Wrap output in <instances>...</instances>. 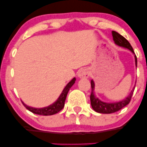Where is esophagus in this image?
I'll return each instance as SVG.
<instances>
[{"label": "esophagus", "mask_w": 147, "mask_h": 147, "mask_svg": "<svg viewBox=\"0 0 147 147\" xmlns=\"http://www.w3.org/2000/svg\"><path fill=\"white\" fill-rule=\"evenodd\" d=\"M78 76L80 78H88L89 77V71L86 69H83L79 71Z\"/></svg>", "instance_id": "34e87169"}]
</instances>
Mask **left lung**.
Here are the masks:
<instances>
[{
  "mask_svg": "<svg viewBox=\"0 0 147 147\" xmlns=\"http://www.w3.org/2000/svg\"><path fill=\"white\" fill-rule=\"evenodd\" d=\"M112 37H113V40L116 45L120 46V47H122L126 49H128L130 51H131L132 53L134 54L133 48L132 47L131 45H130L129 42L123 36L120 35L117 32L112 31ZM134 57H135V64L136 66H137V58H136V55H134ZM94 82L93 80L91 81V87H92V93L90 94V101H91V105L93 109L95 110L96 112H99V113L102 114H111L116 112L122 109L124 106H126L127 104H129L131 100L132 96L133 94L134 87L132 90L130 92L129 96L126 97L125 99L122 100L120 102H114V103H106V102H104L96 98L95 95H94Z\"/></svg>",
  "mask_w": 147,
  "mask_h": 147,
  "instance_id": "left-lung-1",
  "label": "left lung"
}]
</instances>
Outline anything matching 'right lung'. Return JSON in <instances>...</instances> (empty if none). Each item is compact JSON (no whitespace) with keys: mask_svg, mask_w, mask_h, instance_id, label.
I'll list each match as a JSON object with an SVG mask.
<instances>
[{"mask_svg":"<svg viewBox=\"0 0 147 147\" xmlns=\"http://www.w3.org/2000/svg\"><path fill=\"white\" fill-rule=\"evenodd\" d=\"M76 78H74L69 83L67 84V86H65L64 88L63 92L61 94V95L59 96V97L58 98L57 101H55L53 104L50 105L47 107L45 108H35L33 107H30L29 106H27L22 102V103L24 105V106L27 108L28 110H29L30 112H33L34 114H39V115H43V116H50L53 115V114H57L59 111L63 109L64 107V104H65V101L66 99V96L67 95L68 92L72 86L74 85L75 83Z\"/></svg>","mask_w":147,"mask_h":147,"instance_id":"right-lung-1","label":"right lung"}]
</instances>
